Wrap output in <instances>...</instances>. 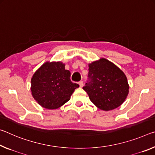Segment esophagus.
Instances as JSON below:
<instances>
[{
	"mask_svg": "<svg viewBox=\"0 0 155 155\" xmlns=\"http://www.w3.org/2000/svg\"><path fill=\"white\" fill-rule=\"evenodd\" d=\"M79 85H80V87H83V85H84V82H83V81H80L79 82Z\"/></svg>",
	"mask_w": 155,
	"mask_h": 155,
	"instance_id": "34e87169",
	"label": "esophagus"
}]
</instances>
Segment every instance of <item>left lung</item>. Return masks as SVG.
<instances>
[{
	"label": "left lung",
	"mask_w": 155,
	"mask_h": 155,
	"mask_svg": "<svg viewBox=\"0 0 155 155\" xmlns=\"http://www.w3.org/2000/svg\"><path fill=\"white\" fill-rule=\"evenodd\" d=\"M83 89L97 107L110 110L125 101L129 86L122 71L110 61L101 58L88 65V80Z\"/></svg>",
	"instance_id": "8db88e82"
}]
</instances>
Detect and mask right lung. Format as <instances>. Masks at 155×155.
<instances>
[{"label": "right lung", "instance_id": "obj_1", "mask_svg": "<svg viewBox=\"0 0 155 155\" xmlns=\"http://www.w3.org/2000/svg\"><path fill=\"white\" fill-rule=\"evenodd\" d=\"M71 73L61 62H46L31 78V91L38 103L47 109L60 107L70 100L79 84L70 79Z\"/></svg>", "mask_w": 155, "mask_h": 155}]
</instances>
